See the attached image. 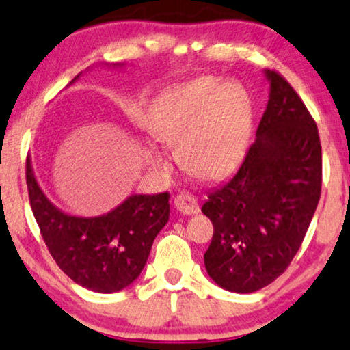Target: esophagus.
Listing matches in <instances>:
<instances>
[{
	"label": "esophagus",
	"mask_w": 350,
	"mask_h": 350,
	"mask_svg": "<svg viewBox=\"0 0 350 350\" xmlns=\"http://www.w3.org/2000/svg\"><path fill=\"white\" fill-rule=\"evenodd\" d=\"M174 206L179 213L183 215H197L198 213V202L193 196H190L187 192L179 193L178 197L174 198Z\"/></svg>",
	"instance_id": "esophagus-1"
}]
</instances>
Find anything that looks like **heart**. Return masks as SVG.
I'll use <instances>...</instances> for the list:
<instances>
[{"mask_svg": "<svg viewBox=\"0 0 350 350\" xmlns=\"http://www.w3.org/2000/svg\"><path fill=\"white\" fill-rule=\"evenodd\" d=\"M252 100L239 82L198 77L172 87L154 108L150 132L166 145H178L180 165L190 174L224 178L244 158L252 131ZM161 165L163 153L150 148Z\"/></svg>", "mask_w": 350, "mask_h": 350, "instance_id": "1", "label": "heart"}]
</instances>
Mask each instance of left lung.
<instances>
[{"label": "left lung", "mask_w": 350, "mask_h": 350, "mask_svg": "<svg viewBox=\"0 0 350 350\" xmlns=\"http://www.w3.org/2000/svg\"><path fill=\"white\" fill-rule=\"evenodd\" d=\"M263 74L269 94L255 142L202 206L215 228L203 255L208 276L239 294L255 293L286 271L321 193L317 124L280 74Z\"/></svg>", "instance_id": "obj_1"}]
</instances>
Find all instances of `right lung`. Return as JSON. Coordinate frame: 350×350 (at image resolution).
Segmentation results:
<instances>
[{"label":"right lung","mask_w":350,"mask_h":350,"mask_svg":"<svg viewBox=\"0 0 350 350\" xmlns=\"http://www.w3.org/2000/svg\"><path fill=\"white\" fill-rule=\"evenodd\" d=\"M81 76L82 72L70 83ZM25 176L30 206L43 241L70 280L94 293L111 294L140 276L154 237L170 219V193H132L108 213L77 216L66 213L46 197L30 158Z\"/></svg>","instance_id":"right-lung-1"}]
</instances>
